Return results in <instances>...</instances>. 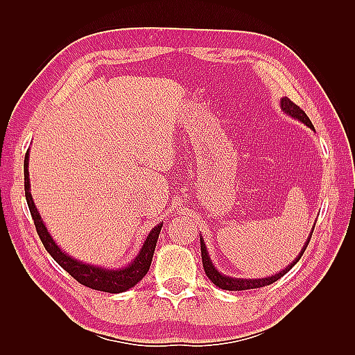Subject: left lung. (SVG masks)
I'll return each instance as SVG.
<instances>
[{
	"label": "left lung",
	"instance_id": "obj_1",
	"mask_svg": "<svg viewBox=\"0 0 355 355\" xmlns=\"http://www.w3.org/2000/svg\"><path fill=\"white\" fill-rule=\"evenodd\" d=\"M281 108L282 111L285 112V114H288L290 117L293 119H297L299 122L305 123L306 126H310L311 130L314 131V126L311 123V120L308 119V116L305 114L304 110H300L296 103L291 102L288 97H282L281 101ZM314 230V229H313ZM313 235V232L310 233V238ZM310 238L306 239L305 245L302 247V250H300L299 256L296 259H294L290 266H286V268H284L282 271H279V273L273 275V276H268V277H262V279H238V277H229V276H224L223 273H220L215 268V266L212 263V261H210L209 258V253H207V248H206V244H205V239L200 238V244H201V259H202V267H205V271H206V276L212 281L218 288L221 290H229V291H243V290H253V288H261V286H266V285H270L276 282L277 279H281L284 275L288 273V271L296 266L297 261L302 258V254L305 252V248L308 245V243H310Z\"/></svg>",
	"mask_w": 355,
	"mask_h": 355
}]
</instances>
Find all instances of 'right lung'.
<instances>
[{
    "label": "right lung",
    "mask_w": 355,
    "mask_h": 355,
    "mask_svg": "<svg viewBox=\"0 0 355 355\" xmlns=\"http://www.w3.org/2000/svg\"><path fill=\"white\" fill-rule=\"evenodd\" d=\"M24 191H26V200L30 209V214H32V218H33L36 232L42 241L45 250L50 253L51 258L55 259L59 266L67 271V273L76 279L79 284L97 291L123 293L126 290L132 288L135 284L145 277V275L148 273V270L150 267V262H153L157 239H158V235H160L163 224L155 225V227L149 232V235L145 241V244H143L141 250L139 252L137 256H135V259L130 263V266H126L123 268H116V270L96 267V266H92V263H85L74 259L65 252H62L55 241H53L47 227H45V224L41 220V215L37 212V209L33 202L32 193H30L28 150L24 158Z\"/></svg>",
    "instance_id": "obj_1"
}]
</instances>
